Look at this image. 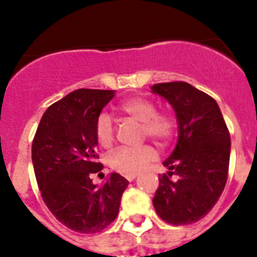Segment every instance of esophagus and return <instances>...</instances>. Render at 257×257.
Wrapping results in <instances>:
<instances>
[{
  "instance_id": "esophagus-1",
  "label": "esophagus",
  "mask_w": 257,
  "mask_h": 257,
  "mask_svg": "<svg viewBox=\"0 0 257 257\" xmlns=\"http://www.w3.org/2000/svg\"><path fill=\"white\" fill-rule=\"evenodd\" d=\"M137 177H138V175H137V174H128V175H125V179L128 181H133Z\"/></svg>"
}]
</instances>
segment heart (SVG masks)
Segmentation results:
<instances>
[{
    "instance_id": "1",
    "label": "heart",
    "mask_w": 257,
    "mask_h": 257,
    "mask_svg": "<svg viewBox=\"0 0 257 257\" xmlns=\"http://www.w3.org/2000/svg\"><path fill=\"white\" fill-rule=\"evenodd\" d=\"M120 110L142 124L143 136L160 144L170 141L174 134L175 121L169 114H159L157 105L145 98H131L120 104ZM95 139L103 148H109L114 139V125L107 113H100L95 120ZM157 150L150 145L137 148H119L108 158L109 165L121 174H136L157 158Z\"/></svg>"
}]
</instances>
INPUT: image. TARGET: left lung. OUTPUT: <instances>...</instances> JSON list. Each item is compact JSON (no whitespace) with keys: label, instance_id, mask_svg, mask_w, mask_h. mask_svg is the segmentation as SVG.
I'll return each instance as SVG.
<instances>
[{"label":"left lung","instance_id":"obj_1","mask_svg":"<svg viewBox=\"0 0 257 257\" xmlns=\"http://www.w3.org/2000/svg\"><path fill=\"white\" fill-rule=\"evenodd\" d=\"M152 93L172 105L178 123L177 145L163 162L169 172L159 177L153 205L169 224H193L214 208L224 191L231 150L229 131L214 98L189 83H159L152 85ZM173 170L177 182L169 179Z\"/></svg>","mask_w":257,"mask_h":257}]
</instances>
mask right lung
Returning <instances> with one entry per match:
<instances>
[{"mask_svg": "<svg viewBox=\"0 0 257 257\" xmlns=\"http://www.w3.org/2000/svg\"><path fill=\"white\" fill-rule=\"evenodd\" d=\"M115 90L78 89L42 115L32 143V163L43 201L56 219L80 234L112 224L129 181L112 173L102 185L90 175L102 170L94 126Z\"/></svg>", "mask_w": 257, "mask_h": 257, "instance_id": "right-lung-1", "label": "right lung"}]
</instances>
